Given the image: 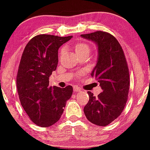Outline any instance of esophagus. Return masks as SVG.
<instances>
[{
    "label": "esophagus",
    "mask_w": 150,
    "mask_h": 150,
    "mask_svg": "<svg viewBox=\"0 0 150 150\" xmlns=\"http://www.w3.org/2000/svg\"><path fill=\"white\" fill-rule=\"evenodd\" d=\"M73 91L75 92H80L81 91V89L79 88V87H74V88H73Z\"/></svg>",
    "instance_id": "esophagus-1"
}]
</instances>
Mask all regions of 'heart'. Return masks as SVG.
<instances>
[{
  "mask_svg": "<svg viewBox=\"0 0 150 150\" xmlns=\"http://www.w3.org/2000/svg\"><path fill=\"white\" fill-rule=\"evenodd\" d=\"M74 49H75V52L78 56H80V54L84 53H89L90 52L91 48L89 45L87 44L84 42H80L77 43L75 46H74ZM63 52H64V49H62L61 51H60L59 53V56H61L63 55Z\"/></svg>",
  "mask_w": 150,
  "mask_h": 150,
  "instance_id": "heart-1",
  "label": "heart"
}]
</instances>
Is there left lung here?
Wrapping results in <instances>:
<instances>
[{
	"label": "left lung",
	"mask_w": 150,
	"mask_h": 150,
	"mask_svg": "<svg viewBox=\"0 0 150 150\" xmlns=\"http://www.w3.org/2000/svg\"><path fill=\"white\" fill-rule=\"evenodd\" d=\"M81 36L97 44L99 57L91 75L97 78L103 90L97 97L87 92L89 99L84 113L91 123L106 126L121 114L128 100V63L121 46L112 34L96 31Z\"/></svg>",
	"instance_id": "left-lung-1"
}]
</instances>
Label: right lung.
Returning <instances> with one entry per match:
<instances>
[{
	"mask_svg": "<svg viewBox=\"0 0 150 150\" xmlns=\"http://www.w3.org/2000/svg\"><path fill=\"white\" fill-rule=\"evenodd\" d=\"M72 36L39 34L26 45L19 65L17 89L20 103L29 118L39 126L56 123L71 97L73 87H49V77L58 65V50Z\"/></svg>",
	"mask_w": 150,
	"mask_h": 150,
	"instance_id": "add662e5",
	"label": "right lung"
}]
</instances>
